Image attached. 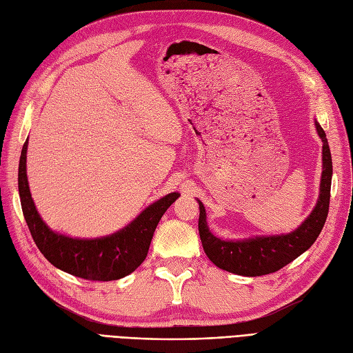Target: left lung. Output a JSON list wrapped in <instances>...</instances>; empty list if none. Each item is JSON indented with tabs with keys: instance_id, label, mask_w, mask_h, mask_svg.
Returning a JSON list of instances; mask_svg holds the SVG:
<instances>
[{
	"instance_id": "8db88e82",
	"label": "left lung",
	"mask_w": 353,
	"mask_h": 353,
	"mask_svg": "<svg viewBox=\"0 0 353 353\" xmlns=\"http://www.w3.org/2000/svg\"><path fill=\"white\" fill-rule=\"evenodd\" d=\"M315 128L323 141V174L319 183V196L312 212L296 230L287 234L223 240L213 236L209 230L206 209L197 199L200 209L199 234L203 250L218 268L244 276L266 275L281 270L315 243L328 215L331 176H333V162H331L325 132L316 121Z\"/></svg>"
}]
</instances>
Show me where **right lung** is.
<instances>
[{
	"mask_svg": "<svg viewBox=\"0 0 353 353\" xmlns=\"http://www.w3.org/2000/svg\"><path fill=\"white\" fill-rule=\"evenodd\" d=\"M28 140L19 162V196L25 221L46 259L70 275L91 281H113L134 272L148 253L154 230L168 208L181 196L176 191L145 208L131 223L97 239H77L52 231L37 210L26 175Z\"/></svg>",
	"mask_w": 353,
	"mask_h": 353,
	"instance_id": "right-lung-1",
	"label": "right lung"
}]
</instances>
